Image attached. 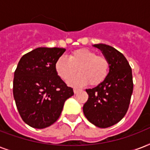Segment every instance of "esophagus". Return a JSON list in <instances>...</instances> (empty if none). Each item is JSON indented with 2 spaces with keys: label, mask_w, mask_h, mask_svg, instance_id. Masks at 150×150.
Here are the masks:
<instances>
[{
  "label": "esophagus",
  "mask_w": 150,
  "mask_h": 150,
  "mask_svg": "<svg viewBox=\"0 0 150 150\" xmlns=\"http://www.w3.org/2000/svg\"><path fill=\"white\" fill-rule=\"evenodd\" d=\"M79 91H81V89H76V88H75V89H74V93H75V94L78 93H79Z\"/></svg>",
  "instance_id": "1"
}]
</instances>
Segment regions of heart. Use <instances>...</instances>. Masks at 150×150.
<instances>
[{"mask_svg":"<svg viewBox=\"0 0 150 150\" xmlns=\"http://www.w3.org/2000/svg\"><path fill=\"white\" fill-rule=\"evenodd\" d=\"M57 74L61 79L68 81L77 71L78 74L69 79L71 86H97L103 82L109 72V63L107 59L97 56L95 52L88 49L74 50L68 56L61 57L54 65Z\"/></svg>","mask_w":150,"mask_h":150,"instance_id":"1","label":"heart"}]
</instances>
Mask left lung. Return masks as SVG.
<instances>
[{
	"label": "left lung",
	"instance_id": "8db88e82",
	"mask_svg": "<svg viewBox=\"0 0 150 150\" xmlns=\"http://www.w3.org/2000/svg\"><path fill=\"white\" fill-rule=\"evenodd\" d=\"M109 63V72L103 82L86 91L89 95L83 113L89 122L99 128H108L118 123L128 111L133 92L132 73L127 59L110 46L99 43Z\"/></svg>",
	"mask_w": 150,
	"mask_h": 150
}]
</instances>
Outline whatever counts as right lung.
Masks as SVG:
<instances>
[{"mask_svg": "<svg viewBox=\"0 0 150 150\" xmlns=\"http://www.w3.org/2000/svg\"><path fill=\"white\" fill-rule=\"evenodd\" d=\"M64 48L38 47L22 57L13 80V95L20 116L34 128L57 121L65 100L74 95L55 71Z\"/></svg>", "mask_w": 150, "mask_h": 150, "instance_id": "obj_1", "label": "right lung"}]
</instances>
